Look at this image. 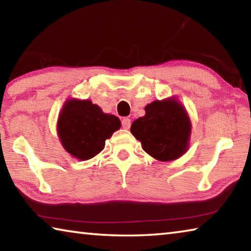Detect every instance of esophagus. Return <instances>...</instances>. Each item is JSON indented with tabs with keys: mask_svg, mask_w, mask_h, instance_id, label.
Instances as JSON below:
<instances>
[{
	"mask_svg": "<svg viewBox=\"0 0 251 251\" xmlns=\"http://www.w3.org/2000/svg\"><path fill=\"white\" fill-rule=\"evenodd\" d=\"M130 120L129 118H127V117H125V118H123L122 120V126H123V128H125V129H128L129 127H130Z\"/></svg>",
	"mask_w": 251,
	"mask_h": 251,
	"instance_id": "1",
	"label": "esophagus"
}]
</instances>
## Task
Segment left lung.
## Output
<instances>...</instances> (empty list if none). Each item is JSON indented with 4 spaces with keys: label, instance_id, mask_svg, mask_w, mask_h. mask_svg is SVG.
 <instances>
[{
    "label": "left lung",
    "instance_id": "1",
    "mask_svg": "<svg viewBox=\"0 0 251 251\" xmlns=\"http://www.w3.org/2000/svg\"><path fill=\"white\" fill-rule=\"evenodd\" d=\"M130 133L152 158L171 161L188 151L192 123L185 106L172 96L147 104L145 115L134 121Z\"/></svg>",
    "mask_w": 251,
    "mask_h": 251
}]
</instances>
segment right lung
<instances>
[{
  "label": "right lung",
  "instance_id": "add662e5",
  "mask_svg": "<svg viewBox=\"0 0 251 251\" xmlns=\"http://www.w3.org/2000/svg\"><path fill=\"white\" fill-rule=\"evenodd\" d=\"M120 128V118L104 113L90 100L69 99L57 118V135L62 146L79 160L100 154L106 139Z\"/></svg>",
  "mask_w": 251,
  "mask_h": 251
}]
</instances>
